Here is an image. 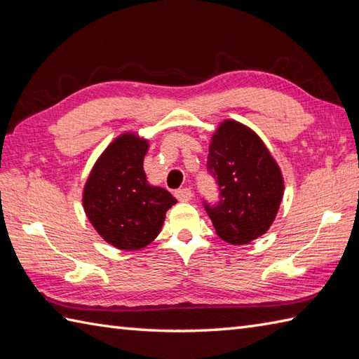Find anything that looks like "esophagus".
Returning a JSON list of instances; mask_svg holds the SVG:
<instances>
[{"instance_id":"34e87169","label":"esophagus","mask_w":359,"mask_h":359,"mask_svg":"<svg viewBox=\"0 0 359 359\" xmlns=\"http://www.w3.org/2000/svg\"><path fill=\"white\" fill-rule=\"evenodd\" d=\"M175 196H177V200H178V201L186 203V201H190V200H192L194 194H192V190L187 189V187H184V189H178V190H175Z\"/></svg>"}]
</instances>
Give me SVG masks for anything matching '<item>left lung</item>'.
<instances>
[{"label": "left lung", "mask_w": 359, "mask_h": 359, "mask_svg": "<svg viewBox=\"0 0 359 359\" xmlns=\"http://www.w3.org/2000/svg\"><path fill=\"white\" fill-rule=\"evenodd\" d=\"M207 170L217 180L218 201H203L218 236L241 245L264 235L283 200L280 167L257 133L227 119L212 137Z\"/></svg>", "instance_id": "1"}]
</instances>
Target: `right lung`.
<instances>
[{
	"instance_id": "right-lung-1",
	"label": "right lung",
	"mask_w": 359,
	"mask_h": 359,
	"mask_svg": "<svg viewBox=\"0 0 359 359\" xmlns=\"http://www.w3.org/2000/svg\"><path fill=\"white\" fill-rule=\"evenodd\" d=\"M149 142L133 133L118 137L102 154L84 186L87 218L104 240L121 250L152 243L165 212L177 203L165 189L150 186L142 161Z\"/></svg>"
}]
</instances>
